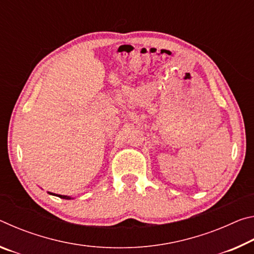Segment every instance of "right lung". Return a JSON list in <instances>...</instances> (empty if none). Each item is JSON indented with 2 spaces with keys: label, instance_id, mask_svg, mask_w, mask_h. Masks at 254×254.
Masks as SVG:
<instances>
[{
  "label": "right lung",
  "instance_id": "add662e5",
  "mask_svg": "<svg viewBox=\"0 0 254 254\" xmlns=\"http://www.w3.org/2000/svg\"><path fill=\"white\" fill-rule=\"evenodd\" d=\"M51 195H55V196H58L60 198H64V199H70L69 196H65V195H58V194H54V192H49Z\"/></svg>",
  "mask_w": 254,
  "mask_h": 254
}]
</instances>
